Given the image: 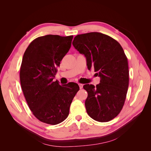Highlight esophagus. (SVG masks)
<instances>
[{
  "mask_svg": "<svg viewBox=\"0 0 151 151\" xmlns=\"http://www.w3.org/2000/svg\"><path fill=\"white\" fill-rule=\"evenodd\" d=\"M79 86L80 89H83V84H79Z\"/></svg>",
  "mask_w": 151,
  "mask_h": 151,
  "instance_id": "34e87169",
  "label": "esophagus"
}]
</instances>
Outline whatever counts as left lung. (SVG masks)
<instances>
[{
  "mask_svg": "<svg viewBox=\"0 0 151 151\" xmlns=\"http://www.w3.org/2000/svg\"><path fill=\"white\" fill-rule=\"evenodd\" d=\"M73 46L86 58L88 69L94 68L100 83L85 84V106L96 121L107 122L119 114L124 105L129 84L127 58L116 40L106 35L91 32L77 35Z\"/></svg>",
  "mask_w": 151,
  "mask_h": 151,
  "instance_id": "obj_1",
  "label": "left lung"
}]
</instances>
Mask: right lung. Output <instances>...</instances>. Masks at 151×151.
Here are the masks:
<instances>
[{"label": "right lung", "instance_id": "obj_1", "mask_svg": "<svg viewBox=\"0 0 151 151\" xmlns=\"http://www.w3.org/2000/svg\"><path fill=\"white\" fill-rule=\"evenodd\" d=\"M72 39L73 36H40L32 41L22 57V92L34 116L47 124L57 125L66 119L73 98L79 90L76 83L60 86L53 81Z\"/></svg>", "mask_w": 151, "mask_h": 151}]
</instances>
